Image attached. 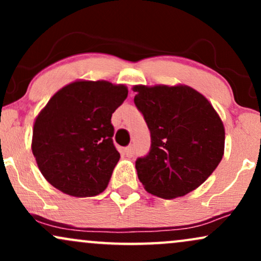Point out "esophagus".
Wrapping results in <instances>:
<instances>
[{
    "label": "esophagus",
    "mask_w": 261,
    "mask_h": 261,
    "mask_svg": "<svg viewBox=\"0 0 261 261\" xmlns=\"http://www.w3.org/2000/svg\"><path fill=\"white\" fill-rule=\"evenodd\" d=\"M124 154L126 155V157H133L134 155V147L133 146H128V147H126L124 149Z\"/></svg>",
    "instance_id": "obj_1"
}]
</instances>
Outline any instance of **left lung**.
<instances>
[{"label": "left lung", "instance_id": "1", "mask_svg": "<svg viewBox=\"0 0 261 261\" xmlns=\"http://www.w3.org/2000/svg\"><path fill=\"white\" fill-rule=\"evenodd\" d=\"M134 101L151 131L149 153L136 161L146 191L162 199L184 196L216 169L224 126L212 104L185 85L134 86Z\"/></svg>", "mask_w": 261, "mask_h": 261}]
</instances>
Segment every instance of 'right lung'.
<instances>
[{
    "label": "right lung",
    "mask_w": 261,
    "mask_h": 261,
    "mask_svg": "<svg viewBox=\"0 0 261 261\" xmlns=\"http://www.w3.org/2000/svg\"><path fill=\"white\" fill-rule=\"evenodd\" d=\"M126 97L125 85L79 80L50 98L35 118L32 152L54 188L74 197L106 190L120 160L112 115Z\"/></svg>",
    "instance_id": "add662e5"
}]
</instances>
